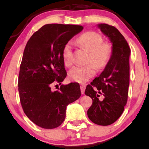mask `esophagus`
<instances>
[{"instance_id":"34e87169","label":"esophagus","mask_w":149,"mask_h":149,"mask_svg":"<svg viewBox=\"0 0 149 149\" xmlns=\"http://www.w3.org/2000/svg\"><path fill=\"white\" fill-rule=\"evenodd\" d=\"M86 87V84H80V89H81V94L84 93Z\"/></svg>"}]
</instances>
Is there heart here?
I'll list each match as a JSON object with an SVG mask.
<instances>
[{
    "instance_id": "obj_1",
    "label": "heart",
    "mask_w": 149,
    "mask_h": 149,
    "mask_svg": "<svg viewBox=\"0 0 149 149\" xmlns=\"http://www.w3.org/2000/svg\"><path fill=\"white\" fill-rule=\"evenodd\" d=\"M100 33L93 31L83 33L77 38V42L90 52L86 65H77L69 72L71 80L84 82L93 76L98 70H103L109 63L113 54V46L109 42H103ZM62 58L65 65L70 67L73 63V47L67 42L62 50Z\"/></svg>"
}]
</instances>
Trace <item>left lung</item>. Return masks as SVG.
<instances>
[{
	"mask_svg": "<svg viewBox=\"0 0 149 149\" xmlns=\"http://www.w3.org/2000/svg\"><path fill=\"white\" fill-rule=\"evenodd\" d=\"M98 26L111 41L113 54L103 72L86 88L85 95L93 99L87 114L96 124L109 125L119 119L127 103L131 51L116 28L106 24Z\"/></svg>",
	"mask_w": 149,
	"mask_h": 149,
	"instance_id": "8db88e82",
	"label": "left lung"
}]
</instances>
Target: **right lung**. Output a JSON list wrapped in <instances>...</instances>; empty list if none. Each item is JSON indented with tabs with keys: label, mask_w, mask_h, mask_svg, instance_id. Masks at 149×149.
<instances>
[{
	"label": "right lung",
	"mask_w": 149,
	"mask_h": 149,
	"mask_svg": "<svg viewBox=\"0 0 149 149\" xmlns=\"http://www.w3.org/2000/svg\"><path fill=\"white\" fill-rule=\"evenodd\" d=\"M83 30L76 25L47 24L33 33L25 47L20 65L18 91L27 117L45 129L59 126L65 118L66 107L80 97L78 83L61 85L67 76L62 50L69 40Z\"/></svg>",
	"instance_id": "right-lung-1"
}]
</instances>
